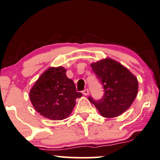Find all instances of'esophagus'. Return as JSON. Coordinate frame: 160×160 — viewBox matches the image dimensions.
Here are the masks:
<instances>
[{
	"instance_id": "obj_1",
	"label": "esophagus",
	"mask_w": 160,
	"mask_h": 160,
	"mask_svg": "<svg viewBox=\"0 0 160 160\" xmlns=\"http://www.w3.org/2000/svg\"><path fill=\"white\" fill-rule=\"evenodd\" d=\"M82 93L84 94L85 96H88V93H89V91H88V89H85L84 91H82Z\"/></svg>"
}]
</instances>
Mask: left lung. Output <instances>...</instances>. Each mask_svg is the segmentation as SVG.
<instances>
[{
	"mask_svg": "<svg viewBox=\"0 0 160 160\" xmlns=\"http://www.w3.org/2000/svg\"><path fill=\"white\" fill-rule=\"evenodd\" d=\"M91 67L100 82L104 95L99 101L88 99L103 118L120 116L134 102L138 90L137 78L117 61L106 58L91 63Z\"/></svg>",
	"mask_w": 160,
	"mask_h": 160,
	"instance_id": "obj_1",
	"label": "left lung"
}]
</instances>
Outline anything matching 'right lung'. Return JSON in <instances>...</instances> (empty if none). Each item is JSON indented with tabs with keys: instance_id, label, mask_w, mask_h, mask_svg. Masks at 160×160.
<instances>
[{
	"instance_id": "1",
	"label": "right lung",
	"mask_w": 160,
	"mask_h": 160,
	"mask_svg": "<svg viewBox=\"0 0 160 160\" xmlns=\"http://www.w3.org/2000/svg\"><path fill=\"white\" fill-rule=\"evenodd\" d=\"M63 67H50L36 80L30 91V99L40 115L51 120L66 119L72 112L76 98L82 94L77 92L73 80L66 75Z\"/></svg>"
}]
</instances>
